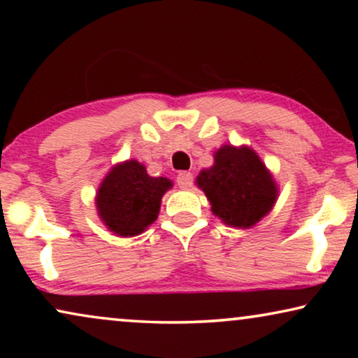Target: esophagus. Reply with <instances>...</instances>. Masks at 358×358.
I'll return each instance as SVG.
<instances>
[{"instance_id":"obj_1","label":"esophagus","mask_w":358,"mask_h":358,"mask_svg":"<svg viewBox=\"0 0 358 358\" xmlns=\"http://www.w3.org/2000/svg\"><path fill=\"white\" fill-rule=\"evenodd\" d=\"M176 182H178L180 189H190L194 184V176L187 173V171H180L178 178H176Z\"/></svg>"}]
</instances>
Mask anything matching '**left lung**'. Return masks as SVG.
<instances>
[{"instance_id": "obj_1", "label": "left lung", "mask_w": 358, "mask_h": 358, "mask_svg": "<svg viewBox=\"0 0 358 358\" xmlns=\"http://www.w3.org/2000/svg\"><path fill=\"white\" fill-rule=\"evenodd\" d=\"M197 185L212 203V212L229 227H252L271 212L277 199L271 173L246 146L220 148L212 168L199 174Z\"/></svg>"}]
</instances>
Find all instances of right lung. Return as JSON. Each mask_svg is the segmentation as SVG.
<instances>
[{"label": "right lung", "mask_w": 358, "mask_h": 358, "mask_svg": "<svg viewBox=\"0 0 358 358\" xmlns=\"http://www.w3.org/2000/svg\"><path fill=\"white\" fill-rule=\"evenodd\" d=\"M171 185L169 179L151 178L143 164L130 159L112 168L102 180L96 197L97 212L110 231L135 236L158 218L161 199Z\"/></svg>", "instance_id": "1"}]
</instances>
